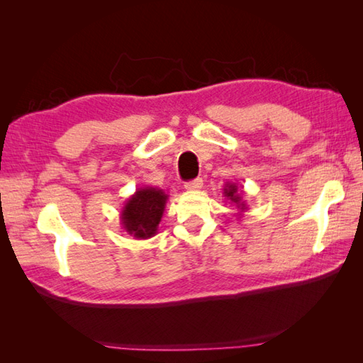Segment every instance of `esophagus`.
I'll return each mask as SVG.
<instances>
[{"label": "esophagus", "instance_id": "34e87169", "mask_svg": "<svg viewBox=\"0 0 363 363\" xmlns=\"http://www.w3.org/2000/svg\"><path fill=\"white\" fill-rule=\"evenodd\" d=\"M201 187H203L201 177H198V179H194V181H190V182L186 184V190H189V191H195V190H199Z\"/></svg>", "mask_w": 363, "mask_h": 363}]
</instances>
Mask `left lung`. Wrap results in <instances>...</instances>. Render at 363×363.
I'll return each mask as SVG.
<instances>
[{
  "label": "left lung",
  "mask_w": 363,
  "mask_h": 363,
  "mask_svg": "<svg viewBox=\"0 0 363 363\" xmlns=\"http://www.w3.org/2000/svg\"><path fill=\"white\" fill-rule=\"evenodd\" d=\"M223 196L228 199L230 206H235L238 215H242V212L248 211V206H246V201L243 199V190L242 187L238 189L237 184L226 182L225 189H223Z\"/></svg>",
  "instance_id": "obj_1"
}]
</instances>
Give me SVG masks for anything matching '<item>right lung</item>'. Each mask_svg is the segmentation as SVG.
<instances>
[{
  "label": "right lung",
  "instance_id": "obj_1",
  "mask_svg": "<svg viewBox=\"0 0 363 363\" xmlns=\"http://www.w3.org/2000/svg\"><path fill=\"white\" fill-rule=\"evenodd\" d=\"M168 195L157 187H140L130 195L120 212V225L137 240L156 235L165 212Z\"/></svg>",
  "mask_w": 363,
  "mask_h": 363
}]
</instances>
